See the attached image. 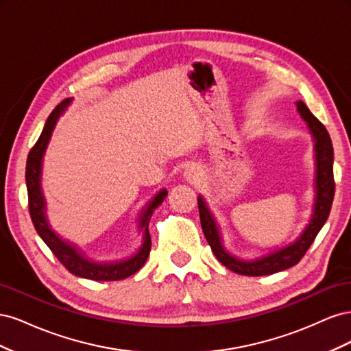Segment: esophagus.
<instances>
[{"label": "esophagus", "instance_id": "obj_1", "mask_svg": "<svg viewBox=\"0 0 351 351\" xmlns=\"http://www.w3.org/2000/svg\"><path fill=\"white\" fill-rule=\"evenodd\" d=\"M184 177L186 180H189V182H197V180H200L202 177L199 167L196 164H189L184 169Z\"/></svg>", "mask_w": 351, "mask_h": 351}]
</instances>
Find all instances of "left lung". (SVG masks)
Listing matches in <instances>:
<instances>
[{
  "label": "left lung",
  "instance_id": "8db88e82",
  "mask_svg": "<svg viewBox=\"0 0 351 351\" xmlns=\"http://www.w3.org/2000/svg\"><path fill=\"white\" fill-rule=\"evenodd\" d=\"M297 111L300 112L302 119L307 123L315 139V158H316V178H315V206L313 215L309 224L302 232V236L293 241L291 244L281 249L274 250L262 258L244 261L230 254L224 246H222L221 232L217 226V221L212 217L209 208L206 206L205 200L202 196L197 197L199 217L204 234L209 243V246L214 252L217 259L224 265L230 271L249 275V277H261V275H271L284 269H289L299 263L304 256L307 249L315 241L317 232L324 227L325 221L328 219L329 210L332 206L334 193H335V182H334V149L332 142L329 137L325 125L316 119V117L306 107L303 101H297Z\"/></svg>",
  "mask_w": 351,
  "mask_h": 351
}]
</instances>
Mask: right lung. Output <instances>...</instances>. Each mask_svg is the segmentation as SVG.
<instances>
[{
    "instance_id": "1",
    "label": "right lung",
    "mask_w": 351,
    "mask_h": 351,
    "mask_svg": "<svg viewBox=\"0 0 351 351\" xmlns=\"http://www.w3.org/2000/svg\"><path fill=\"white\" fill-rule=\"evenodd\" d=\"M71 98H67L58 104L56 110L52 111L45 123L44 130H42L38 142L32 147L27 155L26 162V186H27V197H29V214L34 222L35 230L40 239L45 241L47 246L51 249V252L56 254L57 259L64 265L67 271H70L73 275H77L82 278L95 280V281H119L130 277L134 272L139 271L151 252V236H149V221L154 214V210L162 204L167 190H161L146 208L142 210L139 218V228L143 231V243L142 247L132 258L117 262H95L89 258L84 256L74 244L62 240L56 234V231H52L51 226L48 224L47 219V202L44 195H42L40 189V173H42V158H44L45 149L48 146V142L51 139L52 130H54L56 123L60 119V115L66 111L69 107Z\"/></svg>"
}]
</instances>
